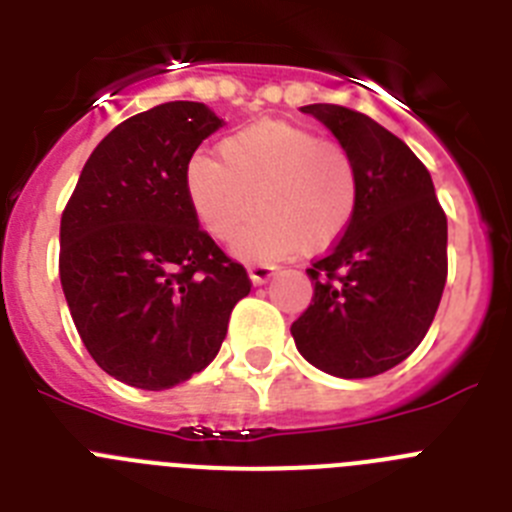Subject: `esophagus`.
<instances>
[{"mask_svg": "<svg viewBox=\"0 0 512 512\" xmlns=\"http://www.w3.org/2000/svg\"><path fill=\"white\" fill-rule=\"evenodd\" d=\"M248 274H251L253 284H264V282H269L274 274H277V266L274 264H251L248 266Z\"/></svg>", "mask_w": 512, "mask_h": 512, "instance_id": "1", "label": "esophagus"}]
</instances>
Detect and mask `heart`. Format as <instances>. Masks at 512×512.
<instances>
[{"label": "heart", "mask_w": 512, "mask_h": 512, "mask_svg": "<svg viewBox=\"0 0 512 512\" xmlns=\"http://www.w3.org/2000/svg\"><path fill=\"white\" fill-rule=\"evenodd\" d=\"M217 164L194 156L184 171L189 207L217 243H235L243 259L320 253L351 228L361 200L356 156L336 138L289 122H256L220 140Z\"/></svg>", "instance_id": "b5f03b06"}]
</instances>
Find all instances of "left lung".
<instances>
[{
    "instance_id": "1",
    "label": "left lung",
    "mask_w": 512,
    "mask_h": 512,
    "mask_svg": "<svg viewBox=\"0 0 512 512\" xmlns=\"http://www.w3.org/2000/svg\"><path fill=\"white\" fill-rule=\"evenodd\" d=\"M361 171L354 223L312 261L310 307L292 323L297 351L323 372L366 379L413 354L449 274L446 212L428 169L397 135L341 104H307Z\"/></svg>"
}]
</instances>
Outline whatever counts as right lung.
<instances>
[{
  "mask_svg": "<svg viewBox=\"0 0 512 512\" xmlns=\"http://www.w3.org/2000/svg\"><path fill=\"white\" fill-rule=\"evenodd\" d=\"M220 125L200 102L128 117L94 148L61 215L58 274L76 330L104 372L138 390L202 372L251 292L184 189L194 151Z\"/></svg>",
  "mask_w": 512,
  "mask_h": 512,
  "instance_id": "obj_1",
  "label": "right lung"
}]
</instances>
